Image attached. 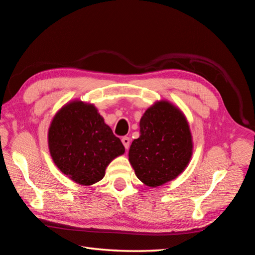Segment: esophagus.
Segmentation results:
<instances>
[{
    "instance_id": "1",
    "label": "esophagus",
    "mask_w": 255,
    "mask_h": 255,
    "mask_svg": "<svg viewBox=\"0 0 255 255\" xmlns=\"http://www.w3.org/2000/svg\"><path fill=\"white\" fill-rule=\"evenodd\" d=\"M121 141H122V143H123V145H125V148L128 150V148H129V142H130V139H129V137H127V136H125V137H122V139H121Z\"/></svg>"
}]
</instances>
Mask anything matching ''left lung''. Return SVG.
I'll return each instance as SVG.
<instances>
[{"label": "left lung", "instance_id": "1", "mask_svg": "<svg viewBox=\"0 0 255 255\" xmlns=\"http://www.w3.org/2000/svg\"><path fill=\"white\" fill-rule=\"evenodd\" d=\"M139 126L140 136L129 146L128 160L144 185L161 186L189 164L194 143L188 121L179 107L161 100L144 112Z\"/></svg>", "mask_w": 255, "mask_h": 255}]
</instances>
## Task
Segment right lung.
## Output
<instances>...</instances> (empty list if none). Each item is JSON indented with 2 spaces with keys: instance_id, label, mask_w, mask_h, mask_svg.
I'll return each instance as SVG.
<instances>
[{
  "instance_id": "right-lung-1",
  "label": "right lung",
  "mask_w": 255,
  "mask_h": 255,
  "mask_svg": "<svg viewBox=\"0 0 255 255\" xmlns=\"http://www.w3.org/2000/svg\"><path fill=\"white\" fill-rule=\"evenodd\" d=\"M48 143L54 164L84 186L101 181L106 167L126 151L97 107L81 100L67 103L54 116Z\"/></svg>"
}]
</instances>
